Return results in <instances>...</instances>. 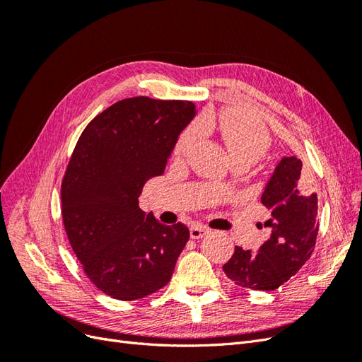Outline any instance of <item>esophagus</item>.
Masks as SVG:
<instances>
[{
    "label": "esophagus",
    "mask_w": 362,
    "mask_h": 362,
    "mask_svg": "<svg viewBox=\"0 0 362 362\" xmlns=\"http://www.w3.org/2000/svg\"><path fill=\"white\" fill-rule=\"evenodd\" d=\"M208 233H210V229H208V228L204 226V225H199V223H194V225H192V228H190V237H192V238H202V237L206 235Z\"/></svg>",
    "instance_id": "34e87169"
}]
</instances>
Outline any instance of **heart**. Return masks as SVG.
<instances>
[{"mask_svg": "<svg viewBox=\"0 0 362 362\" xmlns=\"http://www.w3.org/2000/svg\"><path fill=\"white\" fill-rule=\"evenodd\" d=\"M218 129L226 151L233 161L246 160L250 164L257 163L264 154L270 145L267 129L259 120L240 108H228L218 117ZM204 134L201 122H192L185 127L178 136L175 152L180 156L187 152L196 145Z\"/></svg>", "mask_w": 362, "mask_h": 362, "instance_id": "b5f03b06", "label": "heart"}]
</instances>
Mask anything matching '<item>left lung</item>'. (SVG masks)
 Instances as JSON below:
<instances>
[{"instance_id":"8db88e82","label":"left lung","mask_w":362,"mask_h":362,"mask_svg":"<svg viewBox=\"0 0 362 362\" xmlns=\"http://www.w3.org/2000/svg\"><path fill=\"white\" fill-rule=\"evenodd\" d=\"M261 202L270 211L266 226L270 238L258 252L235 246L223 266L235 286L250 290H276L311 258L315 246L317 194L298 157H284L270 177Z\"/></svg>"}]
</instances>
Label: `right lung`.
I'll return each mask as SVG.
<instances>
[{"instance_id":"add662e5","label":"right lung","mask_w":362,"mask_h":362,"mask_svg":"<svg viewBox=\"0 0 362 362\" xmlns=\"http://www.w3.org/2000/svg\"><path fill=\"white\" fill-rule=\"evenodd\" d=\"M194 115L190 101L127 98L90 120L76 141L62 181L63 225L87 278L113 299L163 288L189 242L187 226L160 223L140 210L139 196L163 175Z\"/></svg>"}]
</instances>
